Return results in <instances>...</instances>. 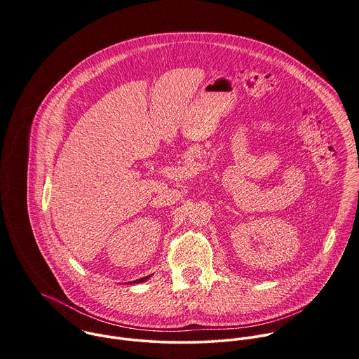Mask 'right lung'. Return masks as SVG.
Returning a JSON list of instances; mask_svg holds the SVG:
<instances>
[{"label": "right lung", "mask_w": 359, "mask_h": 359, "mask_svg": "<svg viewBox=\"0 0 359 359\" xmlns=\"http://www.w3.org/2000/svg\"><path fill=\"white\" fill-rule=\"evenodd\" d=\"M149 277H150V276H147V277H143V278H139V280H136V281H133V283H135V284H137V283H143V281H146ZM130 284H132V283H130Z\"/></svg>", "instance_id": "1"}]
</instances>
